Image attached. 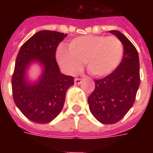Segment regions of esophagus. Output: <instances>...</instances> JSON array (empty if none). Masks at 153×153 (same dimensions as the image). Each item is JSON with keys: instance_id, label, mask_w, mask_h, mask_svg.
<instances>
[{"instance_id": "obj_1", "label": "esophagus", "mask_w": 153, "mask_h": 153, "mask_svg": "<svg viewBox=\"0 0 153 153\" xmlns=\"http://www.w3.org/2000/svg\"><path fill=\"white\" fill-rule=\"evenodd\" d=\"M82 81H83L82 79H79V78L74 79V83H75V84H80V83H82Z\"/></svg>"}]
</instances>
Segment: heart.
<instances>
[{
    "mask_svg": "<svg viewBox=\"0 0 153 153\" xmlns=\"http://www.w3.org/2000/svg\"><path fill=\"white\" fill-rule=\"evenodd\" d=\"M123 45L116 37L103 35L82 36L68 44V51L60 47L58 63L69 74H75L85 63L92 75L104 77L114 72L123 56Z\"/></svg>",
    "mask_w": 153,
    "mask_h": 153,
    "instance_id": "obj_1",
    "label": "heart"
}]
</instances>
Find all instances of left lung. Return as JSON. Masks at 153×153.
<instances>
[{"label": "left lung", "instance_id": "8db88e82", "mask_svg": "<svg viewBox=\"0 0 153 153\" xmlns=\"http://www.w3.org/2000/svg\"><path fill=\"white\" fill-rule=\"evenodd\" d=\"M110 33L123 44V58L114 72L103 79H95V89L88 98L91 113L104 125L115 124L127 114L134 102L140 83L136 48L120 31Z\"/></svg>", "mask_w": 153, "mask_h": 153}]
</instances>
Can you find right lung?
<instances>
[{"mask_svg": "<svg viewBox=\"0 0 153 153\" xmlns=\"http://www.w3.org/2000/svg\"><path fill=\"white\" fill-rule=\"evenodd\" d=\"M67 34L42 30L32 36L19 51L12 76V93L15 105L31 121L47 124L61 111L67 90L74 78L60 73L56 60L58 45ZM38 63L42 74L38 80L29 81L27 70Z\"/></svg>", "mask_w": 153, "mask_h": 153, "instance_id": "right-lung-1", "label": "right lung"}]
</instances>
